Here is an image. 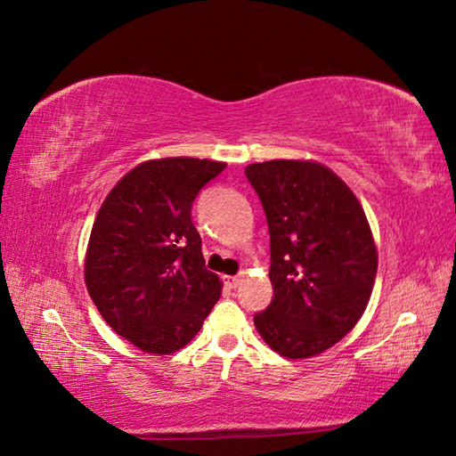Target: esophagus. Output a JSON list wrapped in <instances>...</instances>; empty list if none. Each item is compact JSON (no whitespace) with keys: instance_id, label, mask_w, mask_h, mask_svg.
Here are the masks:
<instances>
[{"instance_id":"obj_1","label":"esophagus","mask_w":456,"mask_h":456,"mask_svg":"<svg viewBox=\"0 0 456 456\" xmlns=\"http://www.w3.org/2000/svg\"><path fill=\"white\" fill-rule=\"evenodd\" d=\"M223 283H225V288L235 289L237 285L241 283V277H237V275H225V277H223Z\"/></svg>"}]
</instances>
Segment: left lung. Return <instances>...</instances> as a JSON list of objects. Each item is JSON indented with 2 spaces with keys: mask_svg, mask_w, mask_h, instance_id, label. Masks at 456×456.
Wrapping results in <instances>:
<instances>
[{
  "mask_svg": "<svg viewBox=\"0 0 456 456\" xmlns=\"http://www.w3.org/2000/svg\"><path fill=\"white\" fill-rule=\"evenodd\" d=\"M269 227L273 299L259 336L285 358H310L356 326L372 296L378 251L360 200L328 167L267 160L245 168Z\"/></svg>",
  "mask_w": 456,
  "mask_h": 456,
  "instance_id": "1",
  "label": "left lung"
}]
</instances>
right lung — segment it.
<instances>
[{
	"label": "right lung",
	"instance_id": "right-lung-1",
	"mask_svg": "<svg viewBox=\"0 0 456 456\" xmlns=\"http://www.w3.org/2000/svg\"><path fill=\"white\" fill-rule=\"evenodd\" d=\"M225 163L171 157L146 160L108 192L92 225L84 281L118 336L167 356L187 346L221 296L205 267L192 200Z\"/></svg>",
	"mask_w": 456,
	"mask_h": 456
}]
</instances>
